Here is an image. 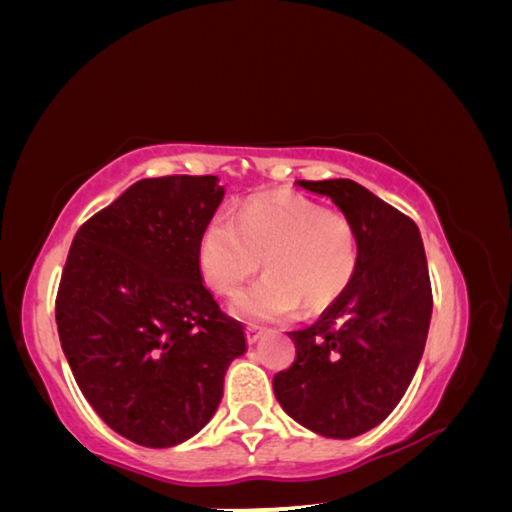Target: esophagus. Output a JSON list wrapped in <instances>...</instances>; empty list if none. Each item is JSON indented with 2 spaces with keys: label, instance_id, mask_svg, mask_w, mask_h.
I'll list each match as a JSON object with an SVG mask.
<instances>
[{
  "label": "esophagus",
  "instance_id": "34e87169",
  "mask_svg": "<svg viewBox=\"0 0 512 512\" xmlns=\"http://www.w3.org/2000/svg\"><path fill=\"white\" fill-rule=\"evenodd\" d=\"M259 336H262V329L257 325H246V341L248 343H257Z\"/></svg>",
  "mask_w": 512,
  "mask_h": 512
}]
</instances>
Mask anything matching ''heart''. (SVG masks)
Here are the masks:
<instances>
[{
	"label": "heart",
	"mask_w": 512,
	"mask_h": 512,
	"mask_svg": "<svg viewBox=\"0 0 512 512\" xmlns=\"http://www.w3.org/2000/svg\"><path fill=\"white\" fill-rule=\"evenodd\" d=\"M266 273L232 302L237 316L266 323L320 311L341 296L359 264L354 225L298 194L250 198L235 212L203 225L196 262L210 287L230 296L257 271Z\"/></svg>",
	"instance_id": "1"
}]
</instances>
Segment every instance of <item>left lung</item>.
Instances as JSON below:
<instances>
[{
	"label": "left lung",
	"mask_w": 512,
	"mask_h": 512,
	"mask_svg": "<svg viewBox=\"0 0 512 512\" xmlns=\"http://www.w3.org/2000/svg\"><path fill=\"white\" fill-rule=\"evenodd\" d=\"M341 207L359 239L352 282L314 325L293 329L296 361L273 377L277 402L327 438L388 418L418 368L431 320V280L411 216L348 178L298 180Z\"/></svg>",
	"instance_id": "obj_1"
}]
</instances>
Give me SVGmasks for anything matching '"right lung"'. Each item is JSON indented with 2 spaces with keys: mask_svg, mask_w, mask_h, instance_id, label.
Returning <instances> with one entry per match:
<instances>
[{
  "mask_svg": "<svg viewBox=\"0 0 512 512\" xmlns=\"http://www.w3.org/2000/svg\"><path fill=\"white\" fill-rule=\"evenodd\" d=\"M223 198L216 176L144 178L85 221L56 293L63 352L119 436L171 447L212 418L239 320L203 284L196 244Z\"/></svg>",
  "mask_w": 512,
  "mask_h": 512,
  "instance_id": "obj_1",
  "label": "right lung"
}]
</instances>
